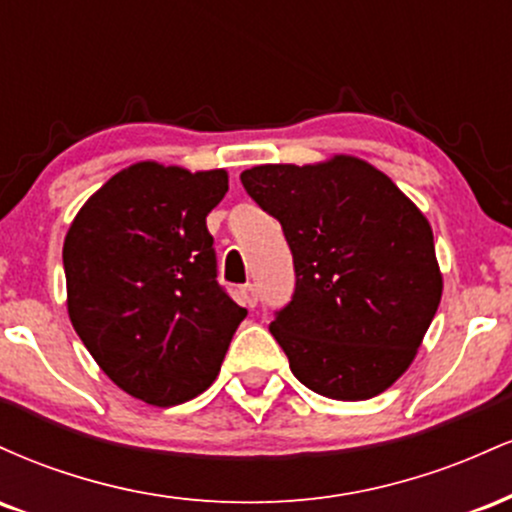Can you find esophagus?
<instances>
[{
  "label": "esophagus",
  "instance_id": "obj_1",
  "mask_svg": "<svg viewBox=\"0 0 512 512\" xmlns=\"http://www.w3.org/2000/svg\"><path fill=\"white\" fill-rule=\"evenodd\" d=\"M240 298H243V305H248V308H255V305H257V289H255V284H243V286H240Z\"/></svg>",
  "mask_w": 512,
  "mask_h": 512
}]
</instances>
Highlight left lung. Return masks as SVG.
<instances>
[{
  "mask_svg": "<svg viewBox=\"0 0 512 512\" xmlns=\"http://www.w3.org/2000/svg\"><path fill=\"white\" fill-rule=\"evenodd\" d=\"M240 182L293 255L296 291L269 325L293 375L342 402L385 392L414 361L443 293L431 223L354 156L255 166Z\"/></svg>",
  "mask_w": 512,
  "mask_h": 512,
  "instance_id": "1",
  "label": "left lung"
}]
</instances>
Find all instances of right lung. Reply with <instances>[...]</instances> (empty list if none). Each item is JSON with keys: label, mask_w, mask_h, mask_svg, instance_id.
<instances>
[{"label": "right lung", "mask_w": 512, "mask_h": 512, "mask_svg": "<svg viewBox=\"0 0 512 512\" xmlns=\"http://www.w3.org/2000/svg\"><path fill=\"white\" fill-rule=\"evenodd\" d=\"M226 170L134 163L88 197L64 238L67 310L127 395L175 407L219 375L248 310L216 281L207 214Z\"/></svg>", "instance_id": "1"}]
</instances>
